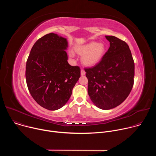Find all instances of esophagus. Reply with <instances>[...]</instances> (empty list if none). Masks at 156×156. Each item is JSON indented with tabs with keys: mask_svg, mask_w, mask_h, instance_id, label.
<instances>
[{
	"mask_svg": "<svg viewBox=\"0 0 156 156\" xmlns=\"http://www.w3.org/2000/svg\"><path fill=\"white\" fill-rule=\"evenodd\" d=\"M85 74H86L85 71L84 70H81V76H84V75H85Z\"/></svg>",
	"mask_w": 156,
	"mask_h": 156,
	"instance_id": "esophagus-1",
	"label": "esophagus"
}]
</instances>
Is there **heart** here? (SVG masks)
I'll list each match as a JSON object with an SVG mask.
<instances>
[{"mask_svg":"<svg viewBox=\"0 0 156 156\" xmlns=\"http://www.w3.org/2000/svg\"><path fill=\"white\" fill-rule=\"evenodd\" d=\"M75 51L82 55L81 62L84 66L92 67L101 62L106 53V47L104 43L92 41L75 47ZM70 55L73 57L74 55L70 52Z\"/></svg>","mask_w":156,"mask_h":156,"instance_id":"1","label":"heart"}]
</instances>
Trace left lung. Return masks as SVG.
I'll return each instance as SVG.
<instances>
[{
  "label": "left lung",
  "mask_w": 156,
  "mask_h": 156,
  "mask_svg": "<svg viewBox=\"0 0 156 156\" xmlns=\"http://www.w3.org/2000/svg\"><path fill=\"white\" fill-rule=\"evenodd\" d=\"M110 47L101 62L85 69L87 93L98 108L109 110L121 104L134 83L135 63L128 44L113 36H105Z\"/></svg>",
  "instance_id": "obj_1"
}]
</instances>
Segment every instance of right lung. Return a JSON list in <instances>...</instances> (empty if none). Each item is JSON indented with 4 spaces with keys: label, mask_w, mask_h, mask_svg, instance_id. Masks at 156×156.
Listing matches in <instances>:
<instances>
[{
    "label": "right lung",
    "mask_w": 156,
    "mask_h": 156,
    "mask_svg": "<svg viewBox=\"0 0 156 156\" xmlns=\"http://www.w3.org/2000/svg\"><path fill=\"white\" fill-rule=\"evenodd\" d=\"M67 48L66 38L48 34L34 43L27 62L29 91L39 105L48 110H58L67 102L80 77L79 66L67 62Z\"/></svg>",
    "instance_id": "add662e5"
}]
</instances>
